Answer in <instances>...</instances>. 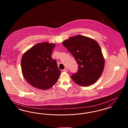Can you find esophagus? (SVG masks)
<instances>
[{"instance_id":"obj_1","label":"esophagus","mask_w":128,"mask_h":128,"mask_svg":"<svg viewBox=\"0 0 128 128\" xmlns=\"http://www.w3.org/2000/svg\"><path fill=\"white\" fill-rule=\"evenodd\" d=\"M63 71L65 72H68V68H65L64 70H63Z\"/></svg>"}]
</instances>
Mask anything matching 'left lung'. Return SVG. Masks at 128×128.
I'll list each match as a JSON object with an SVG mask.
<instances>
[{
    "instance_id": "obj_1",
    "label": "left lung",
    "mask_w": 128,
    "mask_h": 128,
    "mask_svg": "<svg viewBox=\"0 0 128 128\" xmlns=\"http://www.w3.org/2000/svg\"><path fill=\"white\" fill-rule=\"evenodd\" d=\"M62 43L78 64V71L71 76L73 81L83 86L95 83L101 76L104 66L103 55L98 42L89 37L78 35Z\"/></svg>"
}]
</instances>
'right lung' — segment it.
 <instances>
[{"instance_id":"right-lung-1","label":"right lung","mask_w":128,"mask_h":128,"mask_svg":"<svg viewBox=\"0 0 128 128\" xmlns=\"http://www.w3.org/2000/svg\"><path fill=\"white\" fill-rule=\"evenodd\" d=\"M55 44L38 43L27 50L21 60L22 75L33 87L43 90L51 88L58 79L61 71L52 57Z\"/></svg>"}]
</instances>
